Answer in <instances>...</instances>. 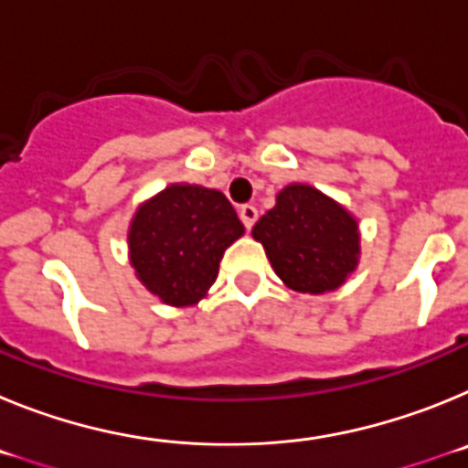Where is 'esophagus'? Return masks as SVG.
<instances>
[{
    "instance_id": "esophagus-1",
    "label": "esophagus",
    "mask_w": 468,
    "mask_h": 468,
    "mask_svg": "<svg viewBox=\"0 0 468 468\" xmlns=\"http://www.w3.org/2000/svg\"><path fill=\"white\" fill-rule=\"evenodd\" d=\"M239 218H241V222L246 225V229H250V227L255 225V220H258V208H255L253 204H243L241 208H239Z\"/></svg>"
}]
</instances>
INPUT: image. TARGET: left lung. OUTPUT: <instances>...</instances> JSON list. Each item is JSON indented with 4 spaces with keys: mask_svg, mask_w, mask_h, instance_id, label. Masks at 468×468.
Instances as JSON below:
<instances>
[{
    "mask_svg": "<svg viewBox=\"0 0 468 468\" xmlns=\"http://www.w3.org/2000/svg\"><path fill=\"white\" fill-rule=\"evenodd\" d=\"M276 276L291 291L324 295L337 291L358 267V220L321 189L292 183L253 227Z\"/></svg>",
    "mask_w": 468,
    "mask_h": 468,
    "instance_id": "8db88e82",
    "label": "left lung"
}]
</instances>
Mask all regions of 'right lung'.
Instances as JSON below:
<instances>
[{"mask_svg":"<svg viewBox=\"0 0 468 468\" xmlns=\"http://www.w3.org/2000/svg\"><path fill=\"white\" fill-rule=\"evenodd\" d=\"M243 231L225 194L173 183L135 208L128 260L140 283L164 304L192 307L208 295L222 255Z\"/></svg>","mask_w":468,"mask_h":468,"instance_id":"obj_1","label":"right lung"}]
</instances>
